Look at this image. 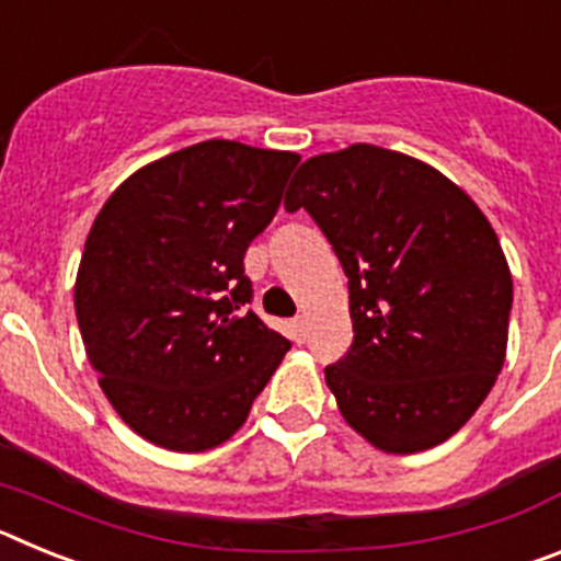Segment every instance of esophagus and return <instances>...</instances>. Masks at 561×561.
Here are the masks:
<instances>
[{
  "label": "esophagus",
  "mask_w": 561,
  "mask_h": 561,
  "mask_svg": "<svg viewBox=\"0 0 561 561\" xmlns=\"http://www.w3.org/2000/svg\"><path fill=\"white\" fill-rule=\"evenodd\" d=\"M291 329H295V340L304 342L306 340V329H309V323H306V317H295V323H291Z\"/></svg>",
  "instance_id": "1"
}]
</instances>
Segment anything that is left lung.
<instances>
[{"label": "left lung", "mask_w": 561, "mask_h": 561, "mask_svg": "<svg viewBox=\"0 0 561 561\" xmlns=\"http://www.w3.org/2000/svg\"><path fill=\"white\" fill-rule=\"evenodd\" d=\"M284 205L348 277L354 342L325 368L342 419L381 453L444 444L505 359L514 286L489 219L433 165L368 142L306 160Z\"/></svg>", "instance_id": "1"}]
</instances>
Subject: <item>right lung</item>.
Listing matches in <instances>:
<instances>
[{
  "instance_id": "obj_1",
  "label": "right lung",
  "mask_w": 561,
  "mask_h": 561,
  "mask_svg": "<svg viewBox=\"0 0 561 561\" xmlns=\"http://www.w3.org/2000/svg\"><path fill=\"white\" fill-rule=\"evenodd\" d=\"M300 157L205 140L134 171L98 213L76 277L87 356L137 435L219 447L291 342L244 311V252L275 219Z\"/></svg>"
}]
</instances>
